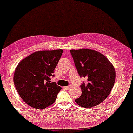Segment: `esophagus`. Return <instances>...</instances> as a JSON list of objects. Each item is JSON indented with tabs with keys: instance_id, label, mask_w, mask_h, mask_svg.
Segmentation results:
<instances>
[{
	"instance_id": "1",
	"label": "esophagus",
	"mask_w": 133,
	"mask_h": 133,
	"mask_svg": "<svg viewBox=\"0 0 133 133\" xmlns=\"http://www.w3.org/2000/svg\"><path fill=\"white\" fill-rule=\"evenodd\" d=\"M71 85H69V86H66V87H65L64 88H65V89H66V90H70V89H71Z\"/></svg>"
}]
</instances>
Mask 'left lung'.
<instances>
[{"mask_svg": "<svg viewBox=\"0 0 133 133\" xmlns=\"http://www.w3.org/2000/svg\"><path fill=\"white\" fill-rule=\"evenodd\" d=\"M70 53L79 75L87 79L81 85L82 95L76 103L86 108L100 104L114 85V67L106 56L94 50L72 49Z\"/></svg>", "mask_w": 133, "mask_h": 133, "instance_id": "obj_1", "label": "left lung"}]
</instances>
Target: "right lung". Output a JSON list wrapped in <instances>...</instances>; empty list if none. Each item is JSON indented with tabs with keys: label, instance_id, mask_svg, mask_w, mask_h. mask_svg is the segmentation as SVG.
Returning <instances> with one entry per match:
<instances>
[{
	"label": "right lung",
	"instance_id": "add662e5",
	"mask_svg": "<svg viewBox=\"0 0 133 133\" xmlns=\"http://www.w3.org/2000/svg\"><path fill=\"white\" fill-rule=\"evenodd\" d=\"M62 49L40 51L21 60L14 74L18 94L29 106L43 109L54 103L62 87L51 82Z\"/></svg>",
	"mask_w": 133,
	"mask_h": 133
}]
</instances>
